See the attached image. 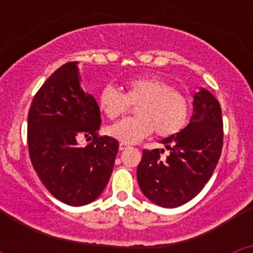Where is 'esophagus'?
<instances>
[{
  "label": "esophagus",
  "mask_w": 253,
  "mask_h": 253,
  "mask_svg": "<svg viewBox=\"0 0 253 253\" xmlns=\"http://www.w3.org/2000/svg\"><path fill=\"white\" fill-rule=\"evenodd\" d=\"M128 144H124V143H120V144H119V149H120V151H124V149H126V148H128Z\"/></svg>",
  "instance_id": "obj_1"
}]
</instances>
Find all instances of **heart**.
Wrapping results in <instances>:
<instances>
[{
  "instance_id": "1",
  "label": "heart",
  "mask_w": 253,
  "mask_h": 253,
  "mask_svg": "<svg viewBox=\"0 0 253 253\" xmlns=\"http://www.w3.org/2000/svg\"><path fill=\"white\" fill-rule=\"evenodd\" d=\"M134 118H126L106 128V134L124 144H134L154 130L158 137H171L182 130L190 115V102L184 93L158 77H135L124 84V93L113 84L100 91V110L116 119L135 105Z\"/></svg>"
}]
</instances>
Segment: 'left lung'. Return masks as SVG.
Here are the masks:
<instances>
[{"label":"left lung","mask_w":253,"mask_h":253,"mask_svg":"<svg viewBox=\"0 0 253 253\" xmlns=\"http://www.w3.org/2000/svg\"><path fill=\"white\" fill-rule=\"evenodd\" d=\"M194 111L189 124L175 135L165 138L169 149L143 151L137 169L142 193L156 205L176 208L195 198L216 167L223 147L222 109L218 100L205 88L194 95Z\"/></svg>","instance_id":"1"}]
</instances>
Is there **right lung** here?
Listing matches in <instances>:
<instances>
[{
	"instance_id": "1",
	"label": "right lung",
	"mask_w": 253,
	"mask_h": 253,
	"mask_svg": "<svg viewBox=\"0 0 253 253\" xmlns=\"http://www.w3.org/2000/svg\"><path fill=\"white\" fill-rule=\"evenodd\" d=\"M77 64H63L44 82L28 116L33 167L49 193L72 207L90 204L101 195L119 149L116 139L97 135L99 105L81 87ZM82 135L93 137L86 147L78 146Z\"/></svg>"
}]
</instances>
